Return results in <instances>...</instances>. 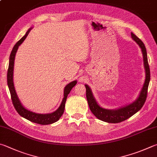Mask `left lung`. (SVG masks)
<instances>
[{
    "instance_id": "1",
    "label": "left lung",
    "mask_w": 157,
    "mask_h": 157,
    "mask_svg": "<svg viewBox=\"0 0 157 157\" xmlns=\"http://www.w3.org/2000/svg\"><path fill=\"white\" fill-rule=\"evenodd\" d=\"M131 36H132V39L137 42V44L141 49L144 56V67L145 69H146V80H145L143 88H142L138 99L135 102H133L132 104L117 110H111L104 109V108L99 106L96 102L89 86L86 84L85 85L86 90V99L91 112L98 119H100L101 121L108 122V123H119V122L124 121L126 120L127 119L130 118V117L135 115L136 113H137L143 107L147 98L148 85H149L150 79V71L147 62L146 49L144 42L135 34L131 33Z\"/></svg>"
}]
</instances>
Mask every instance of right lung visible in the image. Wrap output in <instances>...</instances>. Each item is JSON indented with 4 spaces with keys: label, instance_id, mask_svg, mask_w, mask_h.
<instances>
[{
    "label": "right lung",
    "instance_id": "add662e5",
    "mask_svg": "<svg viewBox=\"0 0 157 157\" xmlns=\"http://www.w3.org/2000/svg\"><path fill=\"white\" fill-rule=\"evenodd\" d=\"M30 29L27 31L26 34L19 41L17 42V43L14 45L12 51H11L10 57V63L9 67H8L7 71V84L8 87L10 91L11 100L14 108L18 112L20 115L22 116V117L28 119V120L33 122V123L41 124V125H47L53 124L54 122L59 120V119L61 117L62 114L64 113V107H65V102H66L67 96L69 95L70 91L72 89V88L77 84V81H73L71 82L69 84H67L64 88V98L62 100L61 105L58 108V109L56 110L55 112L50 114H37L35 113L31 112L30 110H28L25 107L22 106L20 100L18 98V96L16 95L15 88L13 86V65H14V59H15V56L16 51L18 50V48L20 44L22 43L25 38H27L28 34H29Z\"/></svg>",
    "mask_w": 157,
    "mask_h": 157
}]
</instances>
